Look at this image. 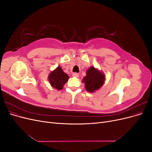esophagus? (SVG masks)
Instances as JSON below:
<instances>
[{
    "label": "esophagus",
    "instance_id": "obj_1",
    "mask_svg": "<svg viewBox=\"0 0 152 152\" xmlns=\"http://www.w3.org/2000/svg\"><path fill=\"white\" fill-rule=\"evenodd\" d=\"M72 76L74 77L77 78V77H79V73H73V74H72Z\"/></svg>",
    "mask_w": 152,
    "mask_h": 152
}]
</instances>
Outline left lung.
<instances>
[{
	"label": "left lung",
	"mask_w": 152,
	"mask_h": 152,
	"mask_svg": "<svg viewBox=\"0 0 152 152\" xmlns=\"http://www.w3.org/2000/svg\"><path fill=\"white\" fill-rule=\"evenodd\" d=\"M105 75L93 66L87 69L86 75L82 79L85 84V89L89 93H94L102 87L105 81Z\"/></svg>",
	"instance_id": "8db88e82"
}]
</instances>
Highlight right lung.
<instances>
[{"instance_id": "1", "label": "right lung", "mask_w": 152, "mask_h": 152, "mask_svg": "<svg viewBox=\"0 0 152 152\" xmlns=\"http://www.w3.org/2000/svg\"><path fill=\"white\" fill-rule=\"evenodd\" d=\"M68 79V75L63 71L59 66L50 72L48 75V80L50 86L59 91L63 89V86L66 83Z\"/></svg>"}]
</instances>
